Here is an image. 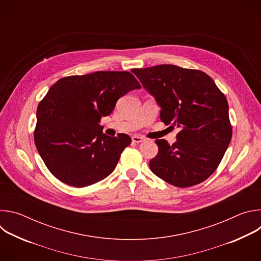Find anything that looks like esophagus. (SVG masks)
<instances>
[{
	"mask_svg": "<svg viewBox=\"0 0 261 261\" xmlns=\"http://www.w3.org/2000/svg\"><path fill=\"white\" fill-rule=\"evenodd\" d=\"M143 140H144V138L141 137V136H139V135H134V136H132V141H133L134 143H140V142H142Z\"/></svg>",
	"mask_w": 261,
	"mask_h": 261,
	"instance_id": "1",
	"label": "esophagus"
}]
</instances>
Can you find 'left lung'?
Here are the masks:
<instances>
[{
    "label": "left lung",
    "instance_id": "8db88e82",
    "mask_svg": "<svg viewBox=\"0 0 261 261\" xmlns=\"http://www.w3.org/2000/svg\"><path fill=\"white\" fill-rule=\"evenodd\" d=\"M131 71L155 98L161 121L180 129L172 145L165 139L155 140L159 152L150 161L153 173L179 188L205 180L231 140L225 96L199 70L164 64Z\"/></svg>",
    "mask_w": 261,
    "mask_h": 261
}]
</instances>
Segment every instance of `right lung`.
<instances>
[{
    "label": "right lung",
    "mask_w": 261,
    "mask_h": 261,
    "mask_svg": "<svg viewBox=\"0 0 261 261\" xmlns=\"http://www.w3.org/2000/svg\"><path fill=\"white\" fill-rule=\"evenodd\" d=\"M127 71H97L59 80L37 108L34 140L48 170L72 187H87L113 172L131 143L127 134L110 137L100 120L117 101L140 89Z\"/></svg>",
    "instance_id": "obj_1"
}]
</instances>
